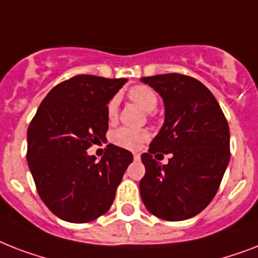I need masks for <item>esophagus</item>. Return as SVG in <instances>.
Returning a JSON list of instances; mask_svg holds the SVG:
<instances>
[{
    "label": "esophagus",
    "mask_w": 258,
    "mask_h": 258,
    "mask_svg": "<svg viewBox=\"0 0 258 258\" xmlns=\"http://www.w3.org/2000/svg\"><path fill=\"white\" fill-rule=\"evenodd\" d=\"M134 159H135V161H139V159H141V155L138 153H134Z\"/></svg>",
    "instance_id": "1"
}]
</instances>
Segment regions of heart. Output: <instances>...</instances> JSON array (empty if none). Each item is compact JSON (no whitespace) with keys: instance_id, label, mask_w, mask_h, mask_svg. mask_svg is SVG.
<instances>
[{"instance_id":"heart-1","label":"heart","mask_w":258,"mask_h":258,"mask_svg":"<svg viewBox=\"0 0 258 258\" xmlns=\"http://www.w3.org/2000/svg\"><path fill=\"white\" fill-rule=\"evenodd\" d=\"M128 97L134 103L141 105L142 108L147 112H153L157 108L158 96L153 89L147 86H135L130 88ZM117 113V101L112 99L107 105V115L109 120H113ZM149 139V133L145 130L130 128V127H121L115 130L111 137L113 145L119 146L121 149L137 150L139 149L146 141Z\"/></svg>"}]
</instances>
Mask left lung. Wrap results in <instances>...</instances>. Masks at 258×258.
I'll return each instance as SVG.
<instances>
[{"label":"left lung","mask_w":258,"mask_h":258,"mask_svg":"<svg viewBox=\"0 0 258 258\" xmlns=\"http://www.w3.org/2000/svg\"><path fill=\"white\" fill-rule=\"evenodd\" d=\"M141 82L155 89L165 104L163 125L141 157L146 167L139 183L142 201L161 220H188L220 187L230 159L228 121L213 93L196 79L167 74ZM157 152L172 154L167 165L155 159Z\"/></svg>","instance_id":"left-lung-1"}]
</instances>
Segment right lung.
I'll list each match as a JSON object with an SVG mask.
<instances>
[{
  "instance_id": "obj_1",
  "label": "right lung",
  "mask_w": 258,
  "mask_h": 258,
  "mask_svg": "<svg viewBox=\"0 0 258 258\" xmlns=\"http://www.w3.org/2000/svg\"><path fill=\"white\" fill-rule=\"evenodd\" d=\"M127 82L79 75L50 89L28 128V166L46 208L58 218L84 224L108 212L128 150L108 145L96 162L87 150L105 139L107 104Z\"/></svg>"
}]
</instances>
